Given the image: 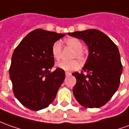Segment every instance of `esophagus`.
<instances>
[{
	"label": "esophagus",
	"instance_id": "esophagus-1",
	"mask_svg": "<svg viewBox=\"0 0 129 129\" xmlns=\"http://www.w3.org/2000/svg\"><path fill=\"white\" fill-rule=\"evenodd\" d=\"M66 73V76H70V75L71 74V73H69V72H67V71H66V73Z\"/></svg>",
	"mask_w": 129,
	"mask_h": 129
}]
</instances>
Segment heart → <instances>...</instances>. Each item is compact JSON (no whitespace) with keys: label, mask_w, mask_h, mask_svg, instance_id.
<instances>
[{"label":"heart","mask_w":129,"mask_h":129,"mask_svg":"<svg viewBox=\"0 0 129 129\" xmlns=\"http://www.w3.org/2000/svg\"><path fill=\"white\" fill-rule=\"evenodd\" d=\"M66 44L73 50L71 58H77L79 61H84L85 59V53L84 52L83 49V44L79 39L71 37L66 39ZM61 52H62V46L60 42H56L53 44L51 48V53L53 58L56 61L61 59ZM58 68H61L66 71H73L78 69L80 67L79 63L76 60H72L70 61H61L56 64Z\"/></svg>","instance_id":"obj_1"}]
</instances>
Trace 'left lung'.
I'll return each mask as SVG.
<instances>
[{"label": "left lung", "instance_id": "obj_1", "mask_svg": "<svg viewBox=\"0 0 129 129\" xmlns=\"http://www.w3.org/2000/svg\"><path fill=\"white\" fill-rule=\"evenodd\" d=\"M68 35L84 41L89 51L82 72L72 74L76 78L73 94L80 105L85 107H101L119 86L123 69L119 49L112 39L98 29L74 31Z\"/></svg>", "mask_w": 129, "mask_h": 129}]
</instances>
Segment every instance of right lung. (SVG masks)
<instances>
[{
  "instance_id": "add662e5",
  "label": "right lung",
  "mask_w": 129,
  "mask_h": 129,
  "mask_svg": "<svg viewBox=\"0 0 129 129\" xmlns=\"http://www.w3.org/2000/svg\"><path fill=\"white\" fill-rule=\"evenodd\" d=\"M65 36L37 29L21 41L12 56L10 78L15 98L25 107L38 111L54 100L65 79V72L54 65L51 48Z\"/></svg>"
}]
</instances>
